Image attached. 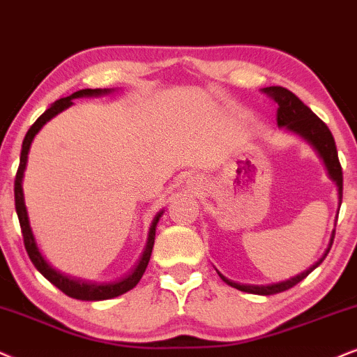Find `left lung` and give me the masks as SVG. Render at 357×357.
<instances>
[{"instance_id":"1","label":"left lung","mask_w":357,"mask_h":357,"mask_svg":"<svg viewBox=\"0 0 357 357\" xmlns=\"http://www.w3.org/2000/svg\"><path fill=\"white\" fill-rule=\"evenodd\" d=\"M264 92L278 103L277 123L280 128L296 135V137H300L303 142L308 143V145L313 148V151L317 153L319 160L323 161V166L324 169H326L328 178L336 184L337 212H340L341 201H342V169H341L340 160H337L335 138H333V135L329 132L326 123H323V121L319 120L318 116L314 115L313 112H311L310 108L288 89L273 85V87L264 89ZM333 241H335V229H333L331 237H329V243L321 259L314 261L308 270H305V272L296 275V277L283 280V282H278V283H268V285H247V283H242L241 285V283H236L232 282V280L225 278L222 273L218 272V270H215V272L219 273V277L222 278V282H225L227 285H231L234 288H237V290L241 291L254 293V295H264V296L275 295V293H282L288 290V288L295 287L296 283H300L301 280L308 277V275L313 272V270L317 268L324 259H326L328 252L333 245Z\"/></svg>"}]
</instances>
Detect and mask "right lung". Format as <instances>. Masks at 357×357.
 <instances>
[{"label": "right lung", "mask_w": 357, "mask_h": 357, "mask_svg": "<svg viewBox=\"0 0 357 357\" xmlns=\"http://www.w3.org/2000/svg\"><path fill=\"white\" fill-rule=\"evenodd\" d=\"M112 92H114V89H82V90H77V92H74L69 97H64V98H61V100L54 102L52 105L49 107L47 110L34 121V125L31 126V128L28 130V133H26L24 139H22L20 168H17V173H16L15 204H16L17 219H20L22 238H24L26 252H28L29 259L34 264V267L44 275V278H47L54 287H57L59 290L64 291L67 296H70V298H75V300H85V301L110 300V298H115V296L123 295V293L130 291L132 288L137 287V283L142 280L143 273H145V270L148 267V261H150L153 245H155L156 225H158V222H160L165 209H161L160 212H158V214L155 215V219H153L150 232H148L146 247H145V250H143L142 259H139L138 265L133 268V272L130 275H126L125 278L115 280V282L98 283V282H92V280H84V278L72 277V275L62 273V272H59V270L54 268L51 264H47V260L44 259L43 254H40L38 242H36V237L33 234V229H31L28 209H26V202H24V191H22V179H24V171H26V166H28V155H29V148H31V145H33V139L49 120H52L54 116L61 114V112H64L66 108L74 105V102H72L74 98L100 97V96H108V93H112Z\"/></svg>", "instance_id": "obj_1"}]
</instances>
